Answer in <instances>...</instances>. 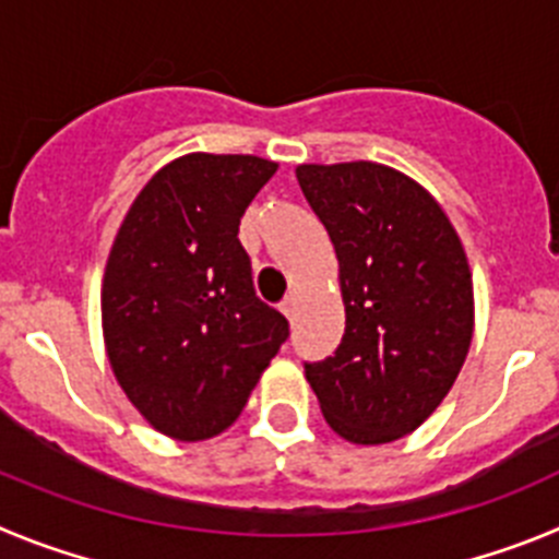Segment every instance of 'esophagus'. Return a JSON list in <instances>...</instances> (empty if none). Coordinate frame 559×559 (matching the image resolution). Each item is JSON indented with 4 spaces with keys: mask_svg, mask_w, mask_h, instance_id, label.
Here are the masks:
<instances>
[{
    "mask_svg": "<svg viewBox=\"0 0 559 559\" xmlns=\"http://www.w3.org/2000/svg\"><path fill=\"white\" fill-rule=\"evenodd\" d=\"M295 306H298V298H295V295H286L284 300H281V311H284L286 317H295Z\"/></svg>",
    "mask_w": 559,
    "mask_h": 559,
    "instance_id": "obj_1",
    "label": "esophagus"
}]
</instances>
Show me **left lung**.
<instances>
[{
	"mask_svg": "<svg viewBox=\"0 0 559 559\" xmlns=\"http://www.w3.org/2000/svg\"><path fill=\"white\" fill-rule=\"evenodd\" d=\"M298 183L340 259L345 334L304 361L340 437L379 445L409 435L454 384L474 334L460 236L426 189L370 160L304 164Z\"/></svg>",
	"mask_w": 559,
	"mask_h": 559,
	"instance_id": "obj_1",
	"label": "left lung"
}]
</instances>
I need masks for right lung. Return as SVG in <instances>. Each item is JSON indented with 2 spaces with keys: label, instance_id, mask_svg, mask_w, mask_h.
<instances>
[{
  "label": "right lung",
  "instance_id": "right-lung-1",
  "mask_svg": "<svg viewBox=\"0 0 559 559\" xmlns=\"http://www.w3.org/2000/svg\"><path fill=\"white\" fill-rule=\"evenodd\" d=\"M255 155L194 153L133 200L103 281V331L119 384L175 440L234 424L289 323L253 289L239 242L250 200L275 175Z\"/></svg>",
  "mask_w": 559,
  "mask_h": 559
}]
</instances>
